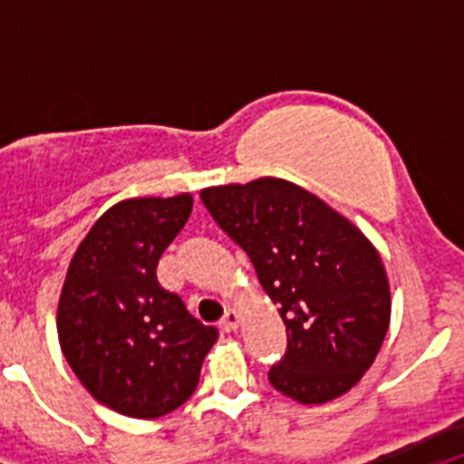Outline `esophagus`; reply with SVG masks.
Instances as JSON below:
<instances>
[{"instance_id":"1","label":"esophagus","mask_w":464,"mask_h":464,"mask_svg":"<svg viewBox=\"0 0 464 464\" xmlns=\"http://www.w3.org/2000/svg\"><path fill=\"white\" fill-rule=\"evenodd\" d=\"M239 321H241V315L237 314L235 309H229V311H225L223 321H220V327H223L225 332H235L237 327H239Z\"/></svg>"}]
</instances>
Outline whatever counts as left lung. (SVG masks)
Here are the masks:
<instances>
[{
	"label": "left lung",
	"mask_w": 464,
	"mask_h": 464,
	"mask_svg": "<svg viewBox=\"0 0 464 464\" xmlns=\"http://www.w3.org/2000/svg\"><path fill=\"white\" fill-rule=\"evenodd\" d=\"M199 197L251 257L285 323L288 351L269 383L299 404L351 391L391 325V283L374 244L321 197L274 176Z\"/></svg>",
	"instance_id": "obj_1"
}]
</instances>
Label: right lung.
I'll return each mask as SVG.
<instances>
[{
    "instance_id": "obj_1",
    "label": "right lung",
    "mask_w": 464,
    "mask_h": 464,
    "mask_svg": "<svg viewBox=\"0 0 464 464\" xmlns=\"http://www.w3.org/2000/svg\"><path fill=\"white\" fill-rule=\"evenodd\" d=\"M190 211V192L122 199L69 262L57 304L60 346L85 391L122 416L160 418L181 407L218 339L155 276Z\"/></svg>"
}]
</instances>
